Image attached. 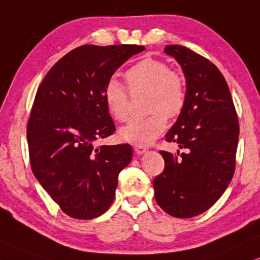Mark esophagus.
I'll return each instance as SVG.
<instances>
[{"label":"esophagus","mask_w":260,"mask_h":260,"mask_svg":"<svg viewBox=\"0 0 260 260\" xmlns=\"http://www.w3.org/2000/svg\"><path fill=\"white\" fill-rule=\"evenodd\" d=\"M134 151H136L137 154H143V153L146 152V147L141 146V145H136V146H134Z\"/></svg>","instance_id":"esophagus-1"}]
</instances>
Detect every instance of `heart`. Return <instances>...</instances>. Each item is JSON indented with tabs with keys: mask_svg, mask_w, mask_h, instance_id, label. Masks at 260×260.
<instances>
[{
	"mask_svg": "<svg viewBox=\"0 0 260 260\" xmlns=\"http://www.w3.org/2000/svg\"><path fill=\"white\" fill-rule=\"evenodd\" d=\"M128 91L132 94L146 92V110L144 119L132 120L122 127L119 137L127 143L146 145L166 129L167 119L181 113L186 101L185 81L174 73L166 62L153 58L140 61L124 74ZM107 109L115 120L123 122L128 117V92L116 79H110L103 90Z\"/></svg>",
	"mask_w": 260,
	"mask_h": 260,
	"instance_id": "obj_1",
	"label": "heart"
}]
</instances>
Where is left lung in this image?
I'll return each mask as SVG.
<instances>
[{
	"label": "left lung",
	"instance_id": "8db88e82",
	"mask_svg": "<svg viewBox=\"0 0 260 260\" xmlns=\"http://www.w3.org/2000/svg\"><path fill=\"white\" fill-rule=\"evenodd\" d=\"M164 52L175 58L186 79L185 106L166 138L187 152L160 151L166 167L153 180L154 198L170 216L190 218L211 208L232 181L239 120L215 64L181 45H168Z\"/></svg>",
	"mask_w": 260,
	"mask_h": 260
}]
</instances>
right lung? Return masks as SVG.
<instances>
[{
  "label": "right lung",
  "instance_id": "1",
  "mask_svg": "<svg viewBox=\"0 0 260 260\" xmlns=\"http://www.w3.org/2000/svg\"><path fill=\"white\" fill-rule=\"evenodd\" d=\"M139 45H83L51 67L36 93L27 123L31 168L62 211L77 219L103 215L132 147L94 146L115 132L103 90Z\"/></svg>",
  "mask_w": 260,
  "mask_h": 260
}]
</instances>
